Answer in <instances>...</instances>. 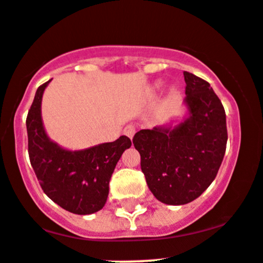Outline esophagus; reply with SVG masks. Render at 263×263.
Wrapping results in <instances>:
<instances>
[{
    "label": "esophagus",
    "instance_id": "1",
    "mask_svg": "<svg viewBox=\"0 0 263 263\" xmlns=\"http://www.w3.org/2000/svg\"><path fill=\"white\" fill-rule=\"evenodd\" d=\"M135 132H136V128H135V126H132V125H127L125 127V129H123V134H125L127 137L131 138V140H132V137H134Z\"/></svg>",
    "mask_w": 263,
    "mask_h": 263
}]
</instances>
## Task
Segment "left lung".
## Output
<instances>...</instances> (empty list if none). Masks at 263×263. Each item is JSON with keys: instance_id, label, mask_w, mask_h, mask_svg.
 Masks as SVG:
<instances>
[{"instance_id": "left-lung-1", "label": "left lung", "mask_w": 263, "mask_h": 263, "mask_svg": "<svg viewBox=\"0 0 263 263\" xmlns=\"http://www.w3.org/2000/svg\"><path fill=\"white\" fill-rule=\"evenodd\" d=\"M187 115L176 126L141 129L134 136L149 191L162 203L196 200L216 178L226 152V114L209 82L183 72Z\"/></svg>"}]
</instances>
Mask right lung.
<instances>
[{"instance_id": "right-lung-1", "label": "right lung", "mask_w": 263, "mask_h": 263, "mask_svg": "<svg viewBox=\"0 0 263 263\" xmlns=\"http://www.w3.org/2000/svg\"><path fill=\"white\" fill-rule=\"evenodd\" d=\"M51 81V80H50ZM37 88L26 126L31 166L43 192L54 203L74 215H91L105 206L115 167L131 140L121 136L114 142L71 151L47 136L41 116L45 88Z\"/></svg>"}]
</instances>
